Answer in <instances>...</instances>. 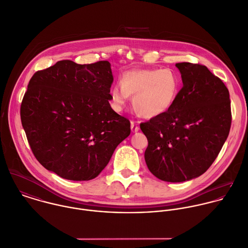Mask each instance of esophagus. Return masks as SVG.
Instances as JSON below:
<instances>
[{
  "label": "esophagus",
  "instance_id": "34e87169",
  "mask_svg": "<svg viewBox=\"0 0 248 248\" xmlns=\"http://www.w3.org/2000/svg\"><path fill=\"white\" fill-rule=\"evenodd\" d=\"M130 126H131V130H132V132H137V131L139 130V126H138L137 123H136V122H134V121H131V123H130Z\"/></svg>",
  "mask_w": 248,
  "mask_h": 248
}]
</instances>
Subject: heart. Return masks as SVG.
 <instances>
[{"instance_id": "b5f03b06", "label": "heart", "mask_w": 248, "mask_h": 248, "mask_svg": "<svg viewBox=\"0 0 248 248\" xmlns=\"http://www.w3.org/2000/svg\"><path fill=\"white\" fill-rule=\"evenodd\" d=\"M181 88L179 75L171 68H145L123 74L110 91L115 110L122 111L129 96H133L135 111L144 118H155L166 113L176 101Z\"/></svg>"}]
</instances>
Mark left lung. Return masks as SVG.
Masks as SVG:
<instances>
[{"label": "left lung", "instance_id": "1", "mask_svg": "<svg viewBox=\"0 0 248 248\" xmlns=\"http://www.w3.org/2000/svg\"><path fill=\"white\" fill-rule=\"evenodd\" d=\"M183 88L172 107L140 124L145 160L157 179L181 183L204 174L222 149L232 123L229 91L207 66L176 63Z\"/></svg>", "mask_w": 248, "mask_h": 248}]
</instances>
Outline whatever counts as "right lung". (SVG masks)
Listing matches in <instances>:
<instances>
[{
	"mask_svg": "<svg viewBox=\"0 0 248 248\" xmlns=\"http://www.w3.org/2000/svg\"><path fill=\"white\" fill-rule=\"evenodd\" d=\"M108 61L78 64L69 60L36 71L20 116L29 145L47 170L70 181H90L108 164L130 134L128 119L110 106Z\"/></svg>",
	"mask_w": 248,
	"mask_h": 248,
	"instance_id": "right-lung-1",
	"label": "right lung"
}]
</instances>
